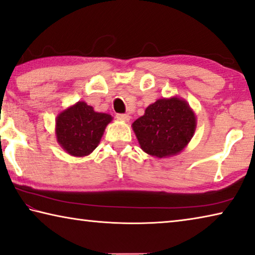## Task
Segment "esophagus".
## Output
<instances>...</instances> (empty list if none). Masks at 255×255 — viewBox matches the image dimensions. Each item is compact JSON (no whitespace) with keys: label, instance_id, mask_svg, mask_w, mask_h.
I'll return each instance as SVG.
<instances>
[{"label":"esophagus","instance_id":"esophagus-1","mask_svg":"<svg viewBox=\"0 0 255 255\" xmlns=\"http://www.w3.org/2000/svg\"><path fill=\"white\" fill-rule=\"evenodd\" d=\"M116 119L120 121H123V122H128L130 116H128V114H116Z\"/></svg>","mask_w":255,"mask_h":255}]
</instances>
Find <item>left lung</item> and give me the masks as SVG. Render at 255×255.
Listing matches in <instances>:
<instances>
[{"mask_svg":"<svg viewBox=\"0 0 255 255\" xmlns=\"http://www.w3.org/2000/svg\"><path fill=\"white\" fill-rule=\"evenodd\" d=\"M195 115L184 100L158 99L134 121L133 131L141 149L149 155L164 158L181 152L195 131Z\"/></svg>","mask_w":255,"mask_h":255,"instance_id":"obj_1","label":"left lung"}]
</instances>
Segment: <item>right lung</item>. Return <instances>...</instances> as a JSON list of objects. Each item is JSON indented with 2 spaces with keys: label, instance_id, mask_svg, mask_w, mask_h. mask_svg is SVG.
Masks as SVG:
<instances>
[{
  "label": "right lung",
  "instance_id": "obj_1",
  "mask_svg": "<svg viewBox=\"0 0 255 255\" xmlns=\"http://www.w3.org/2000/svg\"><path fill=\"white\" fill-rule=\"evenodd\" d=\"M112 116L97 113L85 102L62 112L56 120L58 143L71 156L83 157L97 148Z\"/></svg>",
  "mask_w": 255,
  "mask_h": 255
}]
</instances>
